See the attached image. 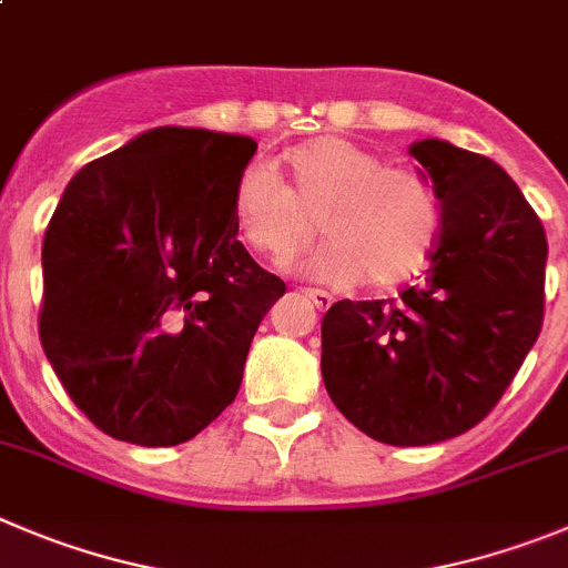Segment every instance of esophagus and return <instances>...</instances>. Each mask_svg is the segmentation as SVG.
Segmentation results:
<instances>
[{"label": "esophagus", "instance_id": "obj_1", "mask_svg": "<svg viewBox=\"0 0 568 568\" xmlns=\"http://www.w3.org/2000/svg\"><path fill=\"white\" fill-rule=\"evenodd\" d=\"M301 293H304L306 298L312 301V304L318 306V310H329V306H332V295H329V293H324V290L306 287V290H301Z\"/></svg>", "mask_w": 568, "mask_h": 568}]
</instances>
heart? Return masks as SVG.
<instances>
[{"mask_svg":"<svg viewBox=\"0 0 568 568\" xmlns=\"http://www.w3.org/2000/svg\"><path fill=\"white\" fill-rule=\"evenodd\" d=\"M290 185L267 165L239 174L233 216L244 242L275 267H290L321 227L329 242L310 270L332 284L368 275L392 287L423 267L434 247V194L410 171L386 169L372 152L343 138H315L284 158Z\"/></svg>","mask_w":568,"mask_h":568,"instance_id":"1","label":"heart"}]
</instances>
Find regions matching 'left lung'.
I'll use <instances>...</instances> for the list:
<instances>
[{
    "instance_id": "8db88e82",
    "label": "left lung",
    "mask_w": 568,
    "mask_h": 568,
    "mask_svg": "<svg viewBox=\"0 0 568 568\" xmlns=\"http://www.w3.org/2000/svg\"><path fill=\"white\" fill-rule=\"evenodd\" d=\"M439 200L430 264L397 301H337L321 324V374L348 423L397 447L478 425L544 324L546 233L513 176L447 140H416Z\"/></svg>"
}]
</instances>
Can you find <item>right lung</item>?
<instances>
[{
	"label": "right lung",
	"instance_id": "right-lung-1",
	"mask_svg": "<svg viewBox=\"0 0 568 568\" xmlns=\"http://www.w3.org/2000/svg\"><path fill=\"white\" fill-rule=\"evenodd\" d=\"M256 140L158 126L83 165L47 225L39 335L72 403L143 447L189 442L236 399L287 293L239 242Z\"/></svg>",
	"mask_w": 568,
	"mask_h": 568
}]
</instances>
